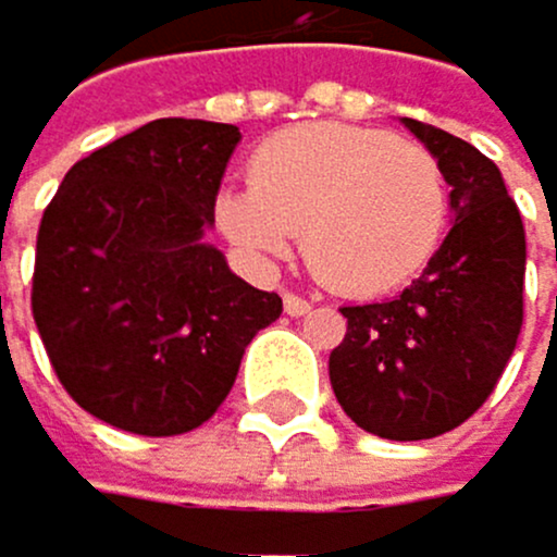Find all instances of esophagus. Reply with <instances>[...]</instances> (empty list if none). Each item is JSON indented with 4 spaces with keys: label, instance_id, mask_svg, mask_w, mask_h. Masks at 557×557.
<instances>
[{
    "label": "esophagus",
    "instance_id": "esophagus-1",
    "mask_svg": "<svg viewBox=\"0 0 557 557\" xmlns=\"http://www.w3.org/2000/svg\"><path fill=\"white\" fill-rule=\"evenodd\" d=\"M284 311H287V315H294V319H298V315H308V311H311V301H308V298H298V294H284Z\"/></svg>",
    "mask_w": 557,
    "mask_h": 557
}]
</instances>
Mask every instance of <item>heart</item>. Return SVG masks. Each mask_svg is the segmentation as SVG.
<instances>
[{
  "label": "heart",
  "instance_id": "b5f03b06",
  "mask_svg": "<svg viewBox=\"0 0 557 557\" xmlns=\"http://www.w3.org/2000/svg\"><path fill=\"white\" fill-rule=\"evenodd\" d=\"M218 221L263 267L301 235L325 287L371 298L430 263L447 228V180L433 151L392 131L301 124L259 145L249 183L218 197Z\"/></svg>",
  "mask_w": 557,
  "mask_h": 557
}]
</instances>
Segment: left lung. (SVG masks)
<instances>
[{"label":"left lung","mask_w":557,"mask_h":557,"mask_svg":"<svg viewBox=\"0 0 557 557\" xmlns=\"http://www.w3.org/2000/svg\"><path fill=\"white\" fill-rule=\"evenodd\" d=\"M441 162L454 228L392 301L339 308L329 381L343 412L384 441H430L496 392L523 325L527 235L503 173L479 148L406 116Z\"/></svg>","instance_id":"left-lung-1"}]
</instances>
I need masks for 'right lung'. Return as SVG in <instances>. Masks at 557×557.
Returning a JSON list of instances; mask_svg holds the SVG:
<instances>
[{
	"label": "right lung",
	"instance_id": "obj_1",
	"mask_svg": "<svg viewBox=\"0 0 557 557\" xmlns=\"http://www.w3.org/2000/svg\"><path fill=\"white\" fill-rule=\"evenodd\" d=\"M238 138L235 124L151 121L78 159L40 218L37 333L65 392L116 430L208 423L284 311L203 242Z\"/></svg>",
	"mask_w": 557,
	"mask_h": 557
}]
</instances>
